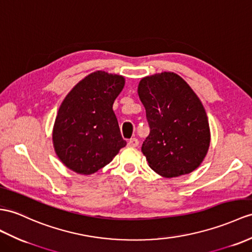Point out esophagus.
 <instances>
[{
    "instance_id": "34e87169",
    "label": "esophagus",
    "mask_w": 252,
    "mask_h": 252,
    "mask_svg": "<svg viewBox=\"0 0 252 252\" xmlns=\"http://www.w3.org/2000/svg\"><path fill=\"white\" fill-rule=\"evenodd\" d=\"M128 145L132 146V147H136L139 145V140L137 138H132L129 141H128Z\"/></svg>"
}]
</instances>
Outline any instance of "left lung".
Returning a JSON list of instances; mask_svg holds the SVG:
<instances>
[{
  "label": "left lung",
  "mask_w": 252,
  "mask_h": 252,
  "mask_svg": "<svg viewBox=\"0 0 252 252\" xmlns=\"http://www.w3.org/2000/svg\"><path fill=\"white\" fill-rule=\"evenodd\" d=\"M138 94L151 129L141 149L150 167L163 177L192 172L203 161L211 142L199 97L185 80L167 71L143 78Z\"/></svg>",
  "instance_id": "left-lung-1"
}]
</instances>
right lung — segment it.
<instances>
[{
    "instance_id": "obj_1",
    "label": "right lung",
    "mask_w": 252,
    "mask_h": 252,
    "mask_svg": "<svg viewBox=\"0 0 252 252\" xmlns=\"http://www.w3.org/2000/svg\"><path fill=\"white\" fill-rule=\"evenodd\" d=\"M124 84L122 76L92 72L61 105L53 127V146L60 160L76 173L97 172L126 145L112 109Z\"/></svg>"
}]
</instances>
